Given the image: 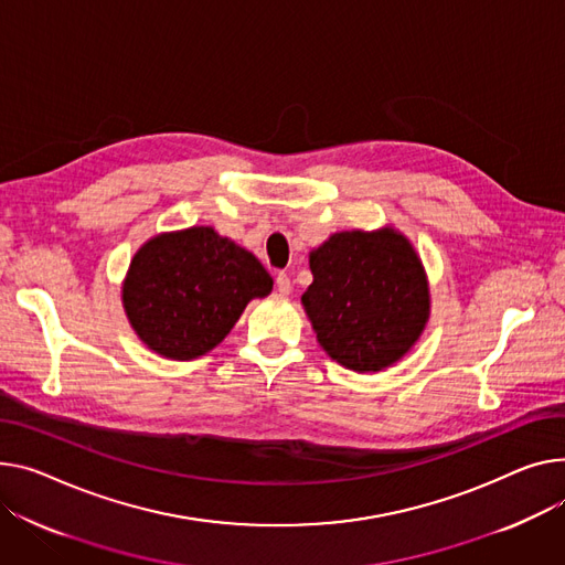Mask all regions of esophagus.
I'll list each match as a JSON object with an SVG mask.
<instances>
[{"instance_id": "esophagus-1", "label": "esophagus", "mask_w": 565, "mask_h": 565, "mask_svg": "<svg viewBox=\"0 0 565 565\" xmlns=\"http://www.w3.org/2000/svg\"><path fill=\"white\" fill-rule=\"evenodd\" d=\"M275 284H277V290H279L281 295H290L292 284H290V277H288L286 273H279V275H277V279H275Z\"/></svg>"}]
</instances>
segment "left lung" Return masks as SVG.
Wrapping results in <instances>:
<instances>
[{
	"label": "left lung",
	"mask_w": 565,
	"mask_h": 565,
	"mask_svg": "<svg viewBox=\"0 0 565 565\" xmlns=\"http://www.w3.org/2000/svg\"><path fill=\"white\" fill-rule=\"evenodd\" d=\"M309 263L313 284L302 305L331 359L377 372L418 341L429 318V290L420 258L402 234H333Z\"/></svg>",
	"instance_id": "1"
}]
</instances>
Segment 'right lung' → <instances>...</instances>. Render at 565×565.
Here are the masks:
<instances>
[{
  "label": "right lung",
  "instance_id": "1",
  "mask_svg": "<svg viewBox=\"0 0 565 565\" xmlns=\"http://www.w3.org/2000/svg\"><path fill=\"white\" fill-rule=\"evenodd\" d=\"M270 290L273 277L252 252L211 227H193L136 252L122 302L149 350L188 361L222 343L249 299Z\"/></svg>",
  "mask_w": 565,
  "mask_h": 565
}]
</instances>
